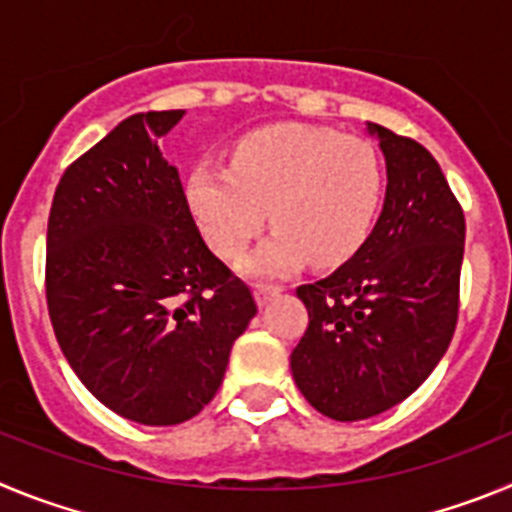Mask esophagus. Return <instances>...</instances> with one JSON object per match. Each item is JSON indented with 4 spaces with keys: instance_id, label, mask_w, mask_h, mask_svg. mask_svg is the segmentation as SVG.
Wrapping results in <instances>:
<instances>
[{
    "instance_id": "obj_1",
    "label": "esophagus",
    "mask_w": 512,
    "mask_h": 512,
    "mask_svg": "<svg viewBox=\"0 0 512 512\" xmlns=\"http://www.w3.org/2000/svg\"><path fill=\"white\" fill-rule=\"evenodd\" d=\"M280 293L278 285H255V301L257 306H265L270 298H275Z\"/></svg>"
}]
</instances>
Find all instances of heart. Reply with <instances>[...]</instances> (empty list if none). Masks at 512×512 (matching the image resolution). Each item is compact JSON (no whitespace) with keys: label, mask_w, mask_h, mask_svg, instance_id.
Returning <instances> with one entry per match:
<instances>
[{"label":"heart","mask_w":512,"mask_h":512,"mask_svg":"<svg viewBox=\"0 0 512 512\" xmlns=\"http://www.w3.org/2000/svg\"><path fill=\"white\" fill-rule=\"evenodd\" d=\"M382 165L362 137L273 124L234 145L232 165L199 160L186 204L211 250L234 260L265 219L273 234L245 260L257 278H285L313 262L334 267L359 252L382 201Z\"/></svg>","instance_id":"1"}]
</instances>
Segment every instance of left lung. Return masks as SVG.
<instances>
[{
  "label": "left lung",
  "mask_w": 512,
  "mask_h": 512,
  "mask_svg": "<svg viewBox=\"0 0 512 512\" xmlns=\"http://www.w3.org/2000/svg\"><path fill=\"white\" fill-rule=\"evenodd\" d=\"M367 130L388 170L380 219L357 255L296 290L308 329L290 370L303 398L334 421L408 398L444 357L459 313L462 206L426 147L380 124Z\"/></svg>",
  "instance_id": "8db88e82"
}]
</instances>
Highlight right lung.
Here are the masks:
<instances>
[{
  "instance_id": "obj_1",
  "label": "right lung",
  "mask_w": 512,
  "mask_h": 512,
  "mask_svg": "<svg viewBox=\"0 0 512 512\" xmlns=\"http://www.w3.org/2000/svg\"><path fill=\"white\" fill-rule=\"evenodd\" d=\"M183 109L132 114L71 163L48 219L45 296L55 339L89 393L145 426L211 403L257 313L201 239L160 137Z\"/></svg>"
}]
</instances>
